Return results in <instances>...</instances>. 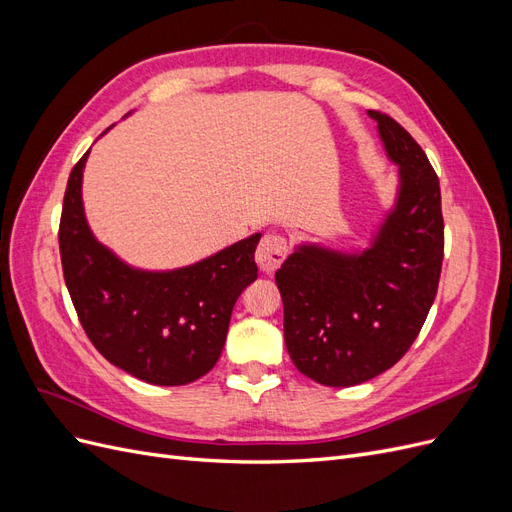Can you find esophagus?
Masks as SVG:
<instances>
[{
    "label": "esophagus",
    "instance_id": "34e87169",
    "mask_svg": "<svg viewBox=\"0 0 512 512\" xmlns=\"http://www.w3.org/2000/svg\"><path fill=\"white\" fill-rule=\"evenodd\" d=\"M288 254V241L282 235H265L258 243L256 262L265 273H273L280 269Z\"/></svg>",
    "mask_w": 512,
    "mask_h": 512
}]
</instances>
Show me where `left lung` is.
I'll return each instance as SVG.
<instances>
[{"label":"left lung","instance_id":"left-lung-1","mask_svg":"<svg viewBox=\"0 0 512 512\" xmlns=\"http://www.w3.org/2000/svg\"><path fill=\"white\" fill-rule=\"evenodd\" d=\"M367 113L399 168L393 207L361 252L303 243L275 273L290 359L324 386H354L391 369L421 331L442 271L436 170L395 119Z\"/></svg>","mask_w":512,"mask_h":512}]
</instances>
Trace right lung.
I'll list each match as a JSON object with an SVG mask.
<instances>
[{"label": "right lung", "mask_w": 512, "mask_h": 512, "mask_svg": "<svg viewBox=\"0 0 512 512\" xmlns=\"http://www.w3.org/2000/svg\"><path fill=\"white\" fill-rule=\"evenodd\" d=\"M87 156L72 168L59 222L64 280L87 337L108 363L143 382L203 378L220 359L239 294L258 277L260 232L181 269L130 267L87 224Z\"/></svg>", "instance_id": "add662e5"}]
</instances>
